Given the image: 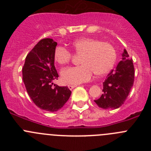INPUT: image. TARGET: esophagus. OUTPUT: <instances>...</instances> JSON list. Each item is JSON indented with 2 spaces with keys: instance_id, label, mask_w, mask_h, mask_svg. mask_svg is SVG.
I'll list each match as a JSON object with an SVG mask.
<instances>
[{
  "instance_id": "esophagus-1",
  "label": "esophagus",
  "mask_w": 151,
  "mask_h": 151,
  "mask_svg": "<svg viewBox=\"0 0 151 151\" xmlns=\"http://www.w3.org/2000/svg\"><path fill=\"white\" fill-rule=\"evenodd\" d=\"M77 85H68V88H69V89H70V90H72V89H73L74 88H76V87Z\"/></svg>"
}]
</instances>
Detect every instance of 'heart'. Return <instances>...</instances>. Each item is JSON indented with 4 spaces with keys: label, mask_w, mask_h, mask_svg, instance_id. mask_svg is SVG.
Masks as SVG:
<instances>
[{
    "label": "heart",
    "mask_w": 151,
    "mask_h": 151,
    "mask_svg": "<svg viewBox=\"0 0 151 151\" xmlns=\"http://www.w3.org/2000/svg\"><path fill=\"white\" fill-rule=\"evenodd\" d=\"M73 47L81 56L82 65L63 69V82L78 85L88 82L93 74L104 76L113 69L116 60V51L111 44L92 38H82L73 43ZM54 60L61 65L70 62L73 54L65 47L58 46L54 50Z\"/></svg>",
    "instance_id": "obj_1"
}]
</instances>
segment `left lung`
I'll return each mask as SVG.
<instances>
[{
  "mask_svg": "<svg viewBox=\"0 0 151 151\" xmlns=\"http://www.w3.org/2000/svg\"><path fill=\"white\" fill-rule=\"evenodd\" d=\"M134 80V68L132 59L129 58L124 49L122 60L114 70H112L103 83V94L94 102L99 107L117 109L127 99Z\"/></svg>",
  "mask_w": 151,
  "mask_h": 151,
  "instance_id": "8db88e82",
  "label": "left lung"
}]
</instances>
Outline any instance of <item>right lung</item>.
I'll use <instances>...</instances> for the list:
<instances>
[{
  "label": "right lung",
  "mask_w": 151,
  "mask_h": 151,
  "mask_svg": "<svg viewBox=\"0 0 151 151\" xmlns=\"http://www.w3.org/2000/svg\"><path fill=\"white\" fill-rule=\"evenodd\" d=\"M57 42L45 38L38 42L26 56L22 68V79L28 94L41 110L55 112L64 106L71 95L68 87L54 85L59 77L54 66Z\"/></svg>",
  "instance_id": "obj_1"
}]
</instances>
